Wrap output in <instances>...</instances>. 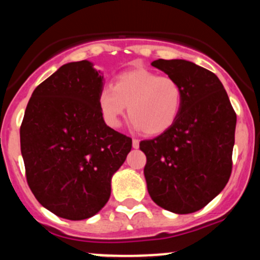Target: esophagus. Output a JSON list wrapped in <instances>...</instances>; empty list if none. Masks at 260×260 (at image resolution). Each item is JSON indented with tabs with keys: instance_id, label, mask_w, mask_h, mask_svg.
<instances>
[{
	"instance_id": "34e87169",
	"label": "esophagus",
	"mask_w": 260,
	"mask_h": 260,
	"mask_svg": "<svg viewBox=\"0 0 260 260\" xmlns=\"http://www.w3.org/2000/svg\"><path fill=\"white\" fill-rule=\"evenodd\" d=\"M132 145L134 149H138L139 148V140L138 139H133L132 140Z\"/></svg>"
}]
</instances>
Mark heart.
Listing matches in <instances>:
<instances>
[{
  "label": "heart",
  "mask_w": 260,
  "mask_h": 260,
  "mask_svg": "<svg viewBox=\"0 0 260 260\" xmlns=\"http://www.w3.org/2000/svg\"><path fill=\"white\" fill-rule=\"evenodd\" d=\"M182 104L183 91L178 82L147 68L118 74L113 86H104L98 96L100 112L110 127L120 126L128 106L133 126L147 136H157L174 126Z\"/></svg>",
  "instance_id": "1"
}]
</instances>
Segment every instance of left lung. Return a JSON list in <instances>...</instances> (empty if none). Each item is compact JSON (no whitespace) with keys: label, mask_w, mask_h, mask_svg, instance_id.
I'll return each instance as SVG.
<instances>
[{"label":"left lung","mask_w":260,"mask_h":260,"mask_svg":"<svg viewBox=\"0 0 260 260\" xmlns=\"http://www.w3.org/2000/svg\"><path fill=\"white\" fill-rule=\"evenodd\" d=\"M153 67L181 85L177 121L139 148L151 199L175 214L194 213L225 188L232 170L236 112L220 79L186 59H156Z\"/></svg>","instance_id":"8db88e82"}]
</instances>
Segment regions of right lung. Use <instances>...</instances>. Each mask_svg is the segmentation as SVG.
Segmentation results:
<instances>
[{
  "label": "right lung",
  "instance_id": "obj_1",
  "mask_svg": "<svg viewBox=\"0 0 260 260\" xmlns=\"http://www.w3.org/2000/svg\"><path fill=\"white\" fill-rule=\"evenodd\" d=\"M90 61L70 62L32 91L20 126L26 181L38 202L59 217L84 220L105 207L111 178L132 139L104 121V76Z\"/></svg>",
  "mask_w": 260,
  "mask_h": 260
}]
</instances>
